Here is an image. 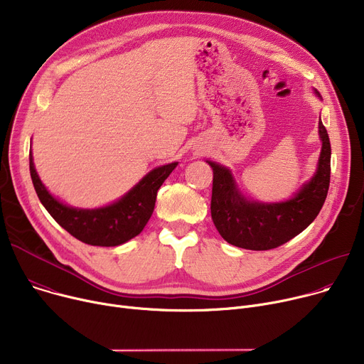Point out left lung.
I'll list each match as a JSON object with an SVG mask.
<instances>
[{
  "instance_id": "left-lung-1",
  "label": "left lung",
  "mask_w": 364,
  "mask_h": 364,
  "mask_svg": "<svg viewBox=\"0 0 364 364\" xmlns=\"http://www.w3.org/2000/svg\"><path fill=\"white\" fill-rule=\"evenodd\" d=\"M322 151L316 174L293 199L283 203L248 202L229 170L210 162L213 187L210 213L220 237L235 247L266 251L277 248L305 230L323 206L331 177V144L319 119Z\"/></svg>"
}]
</instances>
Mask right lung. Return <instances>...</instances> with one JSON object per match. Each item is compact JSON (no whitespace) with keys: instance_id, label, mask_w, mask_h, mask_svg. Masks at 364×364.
I'll return each mask as SVG.
<instances>
[{"instance_id":"1","label":"right lung","mask_w":364,"mask_h":364,"mask_svg":"<svg viewBox=\"0 0 364 364\" xmlns=\"http://www.w3.org/2000/svg\"><path fill=\"white\" fill-rule=\"evenodd\" d=\"M28 161L33 186L50 216L77 240L98 247H116L142 232L154 212L159 187L177 167V162L162 165L144 177L119 202L102 209L84 210L68 208L53 199L35 170L31 151Z\"/></svg>"}]
</instances>
